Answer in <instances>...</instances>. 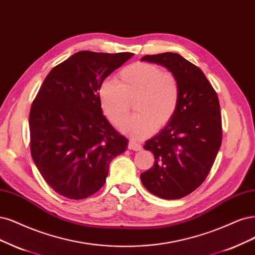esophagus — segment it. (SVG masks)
Returning <instances> with one entry per match:
<instances>
[{
  "label": "esophagus",
  "mask_w": 255,
  "mask_h": 255,
  "mask_svg": "<svg viewBox=\"0 0 255 255\" xmlns=\"http://www.w3.org/2000/svg\"><path fill=\"white\" fill-rule=\"evenodd\" d=\"M128 147V150H131V151H141L142 150V145L133 141V140H129Z\"/></svg>",
  "instance_id": "34e87169"
}]
</instances>
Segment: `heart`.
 <instances>
[{
	"instance_id": "b5f03b06",
	"label": "heart",
	"mask_w": 255,
	"mask_h": 255,
	"mask_svg": "<svg viewBox=\"0 0 255 255\" xmlns=\"http://www.w3.org/2000/svg\"><path fill=\"white\" fill-rule=\"evenodd\" d=\"M136 98L138 113L121 128L134 139L152 136L157 128L166 126L176 112L179 86L172 74L162 73L151 63L137 62L125 67L118 82L108 79L98 91L100 108L112 124H124L129 114V100Z\"/></svg>"
}]
</instances>
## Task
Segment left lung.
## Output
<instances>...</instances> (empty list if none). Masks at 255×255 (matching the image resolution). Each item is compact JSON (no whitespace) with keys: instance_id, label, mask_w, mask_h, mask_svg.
<instances>
[{"instance_id":"obj_1","label":"left lung","mask_w":255,"mask_h":255,"mask_svg":"<svg viewBox=\"0 0 255 255\" xmlns=\"http://www.w3.org/2000/svg\"><path fill=\"white\" fill-rule=\"evenodd\" d=\"M141 61L168 69L177 80L179 100L171 121L144 144L155 161L140 179L155 196L179 199L204 182L221 147L218 98L201 69L178 54L147 55Z\"/></svg>"}]
</instances>
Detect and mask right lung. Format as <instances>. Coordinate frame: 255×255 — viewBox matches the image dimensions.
Wrapping results in <instances>:
<instances>
[{"label": "right lung", "instance_id": "add662e5", "mask_svg": "<svg viewBox=\"0 0 255 255\" xmlns=\"http://www.w3.org/2000/svg\"><path fill=\"white\" fill-rule=\"evenodd\" d=\"M134 55L79 51L49 72L29 114L33 162L48 186L69 199L102 188L128 140L103 115L99 87Z\"/></svg>", "mask_w": 255, "mask_h": 255}]
</instances>
